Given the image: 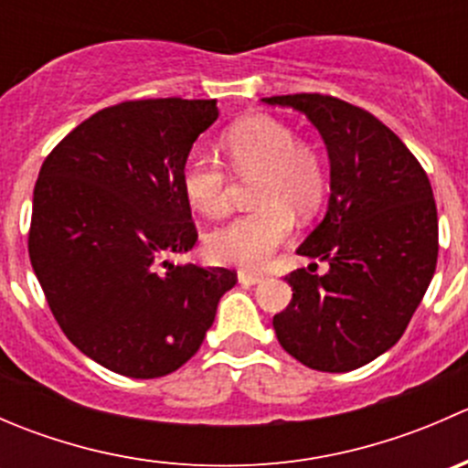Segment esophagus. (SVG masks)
<instances>
[{"label":"esophagus","mask_w":468,"mask_h":468,"mask_svg":"<svg viewBox=\"0 0 468 468\" xmlns=\"http://www.w3.org/2000/svg\"><path fill=\"white\" fill-rule=\"evenodd\" d=\"M239 282L242 285H256V282L262 281V273H256V271H239Z\"/></svg>","instance_id":"34e87169"}]
</instances>
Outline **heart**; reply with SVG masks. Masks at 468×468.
<instances>
[{"mask_svg":"<svg viewBox=\"0 0 468 468\" xmlns=\"http://www.w3.org/2000/svg\"><path fill=\"white\" fill-rule=\"evenodd\" d=\"M221 146L238 176H258L256 210L235 217L207 235L206 251L215 262L256 269L292 235L296 215L310 217L324 204L328 167L322 151L281 120L244 117L221 135ZM187 204L206 217L230 210V174L217 158L192 154L181 172Z\"/></svg>","mask_w":468,"mask_h":468,"instance_id":"1","label":"heart"}]
</instances>
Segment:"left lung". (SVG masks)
Here are the masks:
<instances>
[{
	"label": "left lung",
	"instance_id": "left-lung-1",
	"mask_svg": "<svg viewBox=\"0 0 468 468\" xmlns=\"http://www.w3.org/2000/svg\"><path fill=\"white\" fill-rule=\"evenodd\" d=\"M301 111L330 155L324 221L299 247L328 262L285 276L292 301L273 317L281 346L330 374L360 369L394 346L421 303L439 253L431 181L403 140L378 117L319 92L264 97Z\"/></svg>",
	"mask_w": 468,
	"mask_h": 468
}]
</instances>
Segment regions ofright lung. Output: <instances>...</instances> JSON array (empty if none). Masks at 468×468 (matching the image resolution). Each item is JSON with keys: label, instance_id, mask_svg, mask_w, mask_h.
Instances as JSON below:
<instances>
[{"label": "right lung", "instance_id": "right-lung-1", "mask_svg": "<svg viewBox=\"0 0 468 468\" xmlns=\"http://www.w3.org/2000/svg\"><path fill=\"white\" fill-rule=\"evenodd\" d=\"M217 117V99H129L69 131L37 174L33 271L65 337L115 374L186 365L238 282L233 269L167 261L197 242L181 172Z\"/></svg>", "mask_w": 468, "mask_h": 468}]
</instances>
